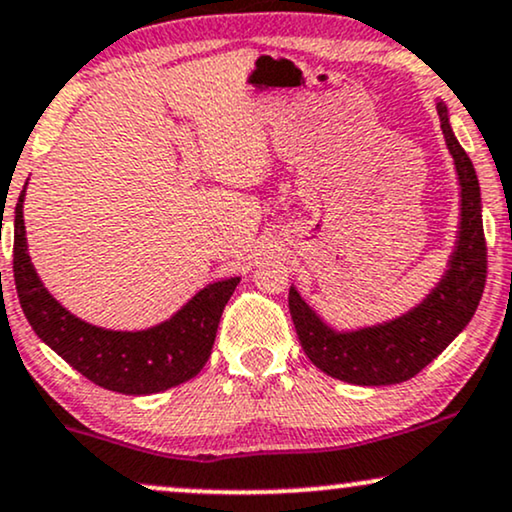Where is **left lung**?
Listing matches in <instances>:
<instances>
[{
	"mask_svg": "<svg viewBox=\"0 0 512 512\" xmlns=\"http://www.w3.org/2000/svg\"><path fill=\"white\" fill-rule=\"evenodd\" d=\"M437 111L463 187L458 249L439 287L403 318L349 334L332 332L296 289H289V311L306 356L315 368L342 382L382 387L418 375L470 323L487 285V239L475 166L453 137L446 106L437 104Z\"/></svg>",
	"mask_w": 512,
	"mask_h": 512,
	"instance_id": "1",
	"label": "left lung"
}]
</instances>
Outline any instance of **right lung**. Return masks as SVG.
<instances>
[{"label":"right lung","mask_w":512,"mask_h":512,"mask_svg":"<svg viewBox=\"0 0 512 512\" xmlns=\"http://www.w3.org/2000/svg\"><path fill=\"white\" fill-rule=\"evenodd\" d=\"M23 197L14 220V280L21 308L37 337L99 387L118 394H156L192 380L211 356L220 315L239 277L216 282L194 296L168 323L144 332H111L82 323L49 296L28 256Z\"/></svg>","instance_id":"add662e5"}]
</instances>
